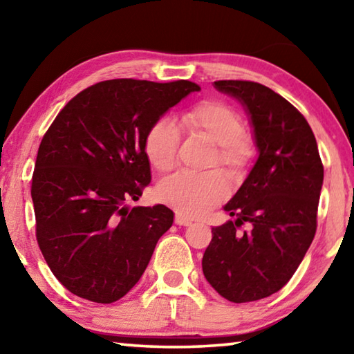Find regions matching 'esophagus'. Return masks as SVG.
I'll list each match as a JSON object with an SVG mask.
<instances>
[{
	"label": "esophagus",
	"instance_id": "1",
	"mask_svg": "<svg viewBox=\"0 0 354 354\" xmlns=\"http://www.w3.org/2000/svg\"><path fill=\"white\" fill-rule=\"evenodd\" d=\"M175 223L179 225V226H189V225H192V220L187 218V217H184V215L178 214L175 217Z\"/></svg>",
	"mask_w": 354,
	"mask_h": 354
}]
</instances>
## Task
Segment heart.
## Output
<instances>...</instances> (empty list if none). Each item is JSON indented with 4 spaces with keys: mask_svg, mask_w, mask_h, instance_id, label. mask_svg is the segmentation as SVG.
<instances>
[{
    "mask_svg": "<svg viewBox=\"0 0 354 354\" xmlns=\"http://www.w3.org/2000/svg\"><path fill=\"white\" fill-rule=\"evenodd\" d=\"M179 124L190 136L205 137L217 145L211 167L221 165L231 173L248 169L254 158V145L243 134V120L236 109L221 101H203L179 115ZM143 149L156 170L175 169L179 151V133L170 120L160 118L147 131ZM230 194L223 171L176 173L158 185V196L179 215L195 218L217 206Z\"/></svg>",
    "mask_w": 354,
    "mask_h": 354,
    "instance_id": "obj_1",
    "label": "heart"
}]
</instances>
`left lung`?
Returning <instances> with one entry per match:
<instances>
[{
  "mask_svg": "<svg viewBox=\"0 0 354 354\" xmlns=\"http://www.w3.org/2000/svg\"><path fill=\"white\" fill-rule=\"evenodd\" d=\"M215 87L247 107L259 158L225 206L236 220L212 227L201 266L221 297L248 303L283 289L313 243L323 164L306 118L281 95L253 81Z\"/></svg>",
  "mask_w": 354,
  "mask_h": 354,
  "instance_id": "8db88e82",
  "label": "left lung"
}]
</instances>
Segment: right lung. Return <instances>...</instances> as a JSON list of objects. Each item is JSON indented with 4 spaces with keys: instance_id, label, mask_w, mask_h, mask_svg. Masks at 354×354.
<instances>
[{
    "instance_id": "right-lung-1",
    "label": "right lung",
    "mask_w": 354,
    "mask_h": 354,
    "mask_svg": "<svg viewBox=\"0 0 354 354\" xmlns=\"http://www.w3.org/2000/svg\"><path fill=\"white\" fill-rule=\"evenodd\" d=\"M200 86L133 77L93 84L71 98L40 142L31 196L35 237L65 289L109 304L145 272L173 212L128 207L151 181L147 131Z\"/></svg>"
}]
</instances>
